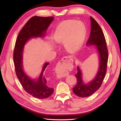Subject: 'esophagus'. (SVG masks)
Returning <instances> with one entry per match:
<instances>
[{"instance_id":"esophagus-1","label":"esophagus","mask_w":121,"mask_h":121,"mask_svg":"<svg viewBox=\"0 0 121 121\" xmlns=\"http://www.w3.org/2000/svg\"><path fill=\"white\" fill-rule=\"evenodd\" d=\"M70 58L68 56H65L64 57H63V58L61 59V60H60V61H59V62L58 63V72L60 73L61 75H65V71L64 70H63L62 68H60V67H61L60 65H62V63H67L68 62H69V60H70ZM71 61V60H70Z\"/></svg>"}]
</instances>
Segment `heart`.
<instances>
[{
    "label": "heart",
    "instance_id": "obj_1",
    "mask_svg": "<svg viewBox=\"0 0 121 121\" xmlns=\"http://www.w3.org/2000/svg\"><path fill=\"white\" fill-rule=\"evenodd\" d=\"M86 35V28L82 22L76 20H68L57 26L53 34V39L56 43L65 42L67 50L73 51L82 44Z\"/></svg>",
    "mask_w": 121,
    "mask_h": 121
}]
</instances>
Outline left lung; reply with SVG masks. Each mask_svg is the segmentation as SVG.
I'll return each mask as SVG.
<instances>
[{
  "mask_svg": "<svg viewBox=\"0 0 121 121\" xmlns=\"http://www.w3.org/2000/svg\"><path fill=\"white\" fill-rule=\"evenodd\" d=\"M91 20V33L87 40V45H95L99 53L100 65L97 76L93 80L87 84H84L82 79V73L79 67L75 74L77 84L73 88V92L79 97H87L95 92L102 85L107 72L108 59V51L106 39L101 28L92 17Z\"/></svg>",
  "mask_w": 121,
  "mask_h": 121,
  "instance_id": "1",
  "label": "left lung"
}]
</instances>
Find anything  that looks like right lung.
<instances>
[{
	"mask_svg": "<svg viewBox=\"0 0 121 121\" xmlns=\"http://www.w3.org/2000/svg\"><path fill=\"white\" fill-rule=\"evenodd\" d=\"M54 17L35 16L30 18L22 29L16 40L13 53V60L16 76L24 90L38 99H45L52 95L54 89L49 87L45 76V69L49 65L46 63L38 80L30 79L22 69V52L24 45L30 38L43 37L53 21Z\"/></svg>",
	"mask_w": 121,
	"mask_h": 121,
	"instance_id": "add662e5",
	"label": "right lung"
}]
</instances>
